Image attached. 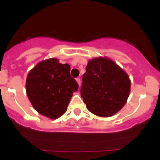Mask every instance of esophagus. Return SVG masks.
Segmentation results:
<instances>
[{
  "label": "esophagus",
  "instance_id": "esophagus-1",
  "mask_svg": "<svg viewBox=\"0 0 160 160\" xmlns=\"http://www.w3.org/2000/svg\"><path fill=\"white\" fill-rule=\"evenodd\" d=\"M76 80H77V82H78L79 86H80V83H81V81H80V79L78 78L76 79Z\"/></svg>",
  "mask_w": 160,
  "mask_h": 160
}]
</instances>
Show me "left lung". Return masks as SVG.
Returning <instances> with one entry per match:
<instances>
[{"label":"left lung","mask_w":160,"mask_h":160,"mask_svg":"<svg viewBox=\"0 0 160 160\" xmlns=\"http://www.w3.org/2000/svg\"><path fill=\"white\" fill-rule=\"evenodd\" d=\"M130 88L131 81L127 73L113 60L101 56L88 62L80 94L91 113L109 117L123 108Z\"/></svg>","instance_id":"obj_1"}]
</instances>
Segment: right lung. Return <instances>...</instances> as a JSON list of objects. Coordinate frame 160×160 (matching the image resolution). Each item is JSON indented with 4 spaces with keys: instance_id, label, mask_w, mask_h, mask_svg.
Listing matches in <instances>:
<instances>
[{
    "instance_id": "obj_1",
    "label": "right lung",
    "mask_w": 160,
    "mask_h": 160,
    "mask_svg": "<svg viewBox=\"0 0 160 160\" xmlns=\"http://www.w3.org/2000/svg\"><path fill=\"white\" fill-rule=\"evenodd\" d=\"M68 64L59 63L56 58L40 62L29 71L26 94L38 113L56 120L65 113L78 84L70 75Z\"/></svg>"
}]
</instances>
